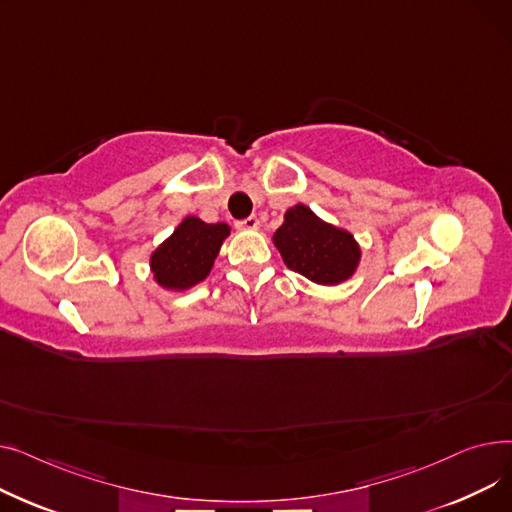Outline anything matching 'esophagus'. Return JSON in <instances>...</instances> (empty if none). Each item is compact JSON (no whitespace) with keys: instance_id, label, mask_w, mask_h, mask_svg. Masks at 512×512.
Returning a JSON list of instances; mask_svg holds the SVG:
<instances>
[{"instance_id":"esophagus-1","label":"esophagus","mask_w":512,"mask_h":512,"mask_svg":"<svg viewBox=\"0 0 512 512\" xmlns=\"http://www.w3.org/2000/svg\"><path fill=\"white\" fill-rule=\"evenodd\" d=\"M236 228H240V230H257L259 228V220L255 218V215H249V218L236 222Z\"/></svg>"}]
</instances>
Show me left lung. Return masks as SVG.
Instances as JSON below:
<instances>
[{
	"mask_svg": "<svg viewBox=\"0 0 512 512\" xmlns=\"http://www.w3.org/2000/svg\"><path fill=\"white\" fill-rule=\"evenodd\" d=\"M274 245L288 270L324 286L346 282L361 261V247L351 232L317 218L301 203L284 213Z\"/></svg>",
	"mask_w": 512,
	"mask_h": 512,
	"instance_id": "obj_1",
	"label": "left lung"
}]
</instances>
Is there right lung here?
Listing matches in <instances>:
<instances>
[{
	"mask_svg": "<svg viewBox=\"0 0 512 512\" xmlns=\"http://www.w3.org/2000/svg\"><path fill=\"white\" fill-rule=\"evenodd\" d=\"M230 234L224 222L205 224L203 220L188 215L178 228L151 253V272L155 282L166 290H188L203 282L222 242Z\"/></svg>",
	"mask_w": 512,
	"mask_h": 512,
	"instance_id": "obj_1",
	"label": "right lung"
}]
</instances>
